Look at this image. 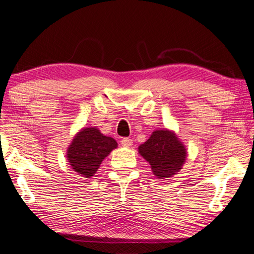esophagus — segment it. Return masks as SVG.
Masks as SVG:
<instances>
[{"instance_id":"obj_1","label":"esophagus","mask_w":254,"mask_h":254,"mask_svg":"<svg viewBox=\"0 0 254 254\" xmlns=\"http://www.w3.org/2000/svg\"><path fill=\"white\" fill-rule=\"evenodd\" d=\"M121 144H122L124 147H130L132 144H133V141L131 140V138H128V137H124L123 140L121 141Z\"/></svg>"}]
</instances>
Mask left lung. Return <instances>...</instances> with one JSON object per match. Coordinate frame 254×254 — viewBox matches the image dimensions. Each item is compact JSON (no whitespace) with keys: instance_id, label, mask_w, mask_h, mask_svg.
Returning a JSON list of instances; mask_svg holds the SVG:
<instances>
[{"instance_id":"obj_1","label":"left lung","mask_w":254,"mask_h":254,"mask_svg":"<svg viewBox=\"0 0 254 254\" xmlns=\"http://www.w3.org/2000/svg\"><path fill=\"white\" fill-rule=\"evenodd\" d=\"M140 155L151 165L153 175L158 180L171 178L182 170L187 157L184 143L176 133L161 128L152 132L148 140L137 147Z\"/></svg>"}]
</instances>
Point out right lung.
Wrapping results in <instances>:
<instances>
[{"instance_id": "add662e5", "label": "right lung", "mask_w": 254, "mask_h": 254, "mask_svg": "<svg viewBox=\"0 0 254 254\" xmlns=\"http://www.w3.org/2000/svg\"><path fill=\"white\" fill-rule=\"evenodd\" d=\"M118 147L117 141L96 127H82L73 136L66 157L72 171L84 178L94 176L102 161Z\"/></svg>"}]
</instances>
